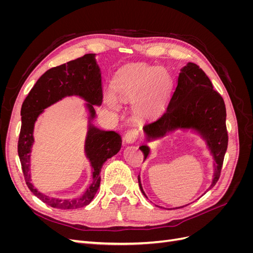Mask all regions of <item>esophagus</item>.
<instances>
[{
    "instance_id": "obj_1",
    "label": "esophagus",
    "mask_w": 253,
    "mask_h": 253,
    "mask_svg": "<svg viewBox=\"0 0 253 253\" xmlns=\"http://www.w3.org/2000/svg\"><path fill=\"white\" fill-rule=\"evenodd\" d=\"M139 138V131L137 128H131L126 132L125 140L126 143H133Z\"/></svg>"
}]
</instances>
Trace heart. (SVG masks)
Listing matches in <instances>:
<instances>
[{
  "label": "heart",
  "mask_w": 253,
  "mask_h": 253,
  "mask_svg": "<svg viewBox=\"0 0 253 253\" xmlns=\"http://www.w3.org/2000/svg\"><path fill=\"white\" fill-rule=\"evenodd\" d=\"M172 79L164 67H153L141 64L128 65L115 75L113 89L122 101H131L139 96L137 106L144 114H153L160 109L170 93ZM111 108L117 102L108 96Z\"/></svg>",
  "instance_id": "heart-1"
}]
</instances>
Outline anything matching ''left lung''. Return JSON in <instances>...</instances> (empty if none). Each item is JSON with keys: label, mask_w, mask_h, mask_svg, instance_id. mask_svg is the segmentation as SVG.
<instances>
[{"label": "left lung", "mask_w": 253, "mask_h": 253, "mask_svg": "<svg viewBox=\"0 0 253 253\" xmlns=\"http://www.w3.org/2000/svg\"><path fill=\"white\" fill-rule=\"evenodd\" d=\"M178 127H192L206 139L215 160V173L210 188L215 186L228 147L226 106L223 97L213 88L210 79L195 63L183 66L166 111L157 118L145 122L143 131L150 141ZM139 149L143 159L147 158L149 147L141 145ZM138 182L141 192L147 197L139 177Z\"/></svg>", "instance_id": "obj_1"}]
</instances>
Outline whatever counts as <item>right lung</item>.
<instances>
[{
    "mask_svg": "<svg viewBox=\"0 0 253 253\" xmlns=\"http://www.w3.org/2000/svg\"><path fill=\"white\" fill-rule=\"evenodd\" d=\"M95 53H86L45 72L30 89L22 104V126L18 141V154L28 189L46 205L59 209H78L88 205L100 186V172L103 164L117 154L121 148V137L113 131H101L89 124L85 140V153L93 169V181L87 190L77 198L59 200L40 193L30 182V151L34 143V126L39 115L47 106L66 96L78 95L87 104L90 118L95 117L93 105L102 103L101 74Z\"/></svg>",
    "mask_w": 253,
    "mask_h": 253,
    "instance_id": "right-lung-1",
    "label": "right lung"
}]
</instances>
